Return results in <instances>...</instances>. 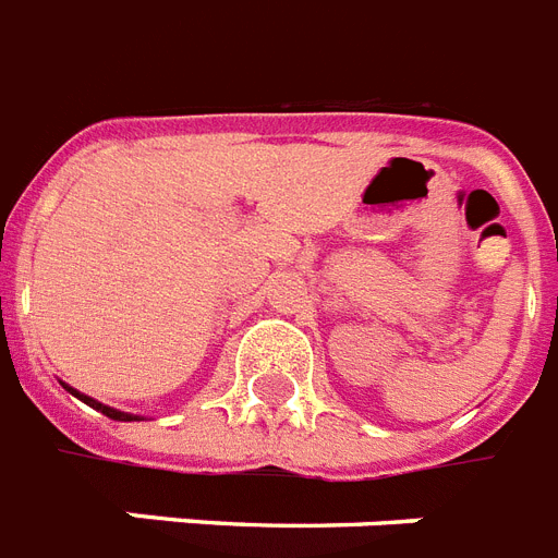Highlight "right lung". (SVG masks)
Returning <instances> with one entry per match:
<instances>
[{
  "label": "right lung",
  "mask_w": 558,
  "mask_h": 558,
  "mask_svg": "<svg viewBox=\"0 0 558 558\" xmlns=\"http://www.w3.org/2000/svg\"><path fill=\"white\" fill-rule=\"evenodd\" d=\"M65 389H69V386H65ZM71 395H77V391L74 389H69ZM80 400H83V403H88L92 405V409H97V412H102L106 414V417H111V421H137V417H132V414H126V412H118V409H109V405H102V403H97V400H92V398H83V395H77Z\"/></svg>",
  "instance_id": "1"
}]
</instances>
